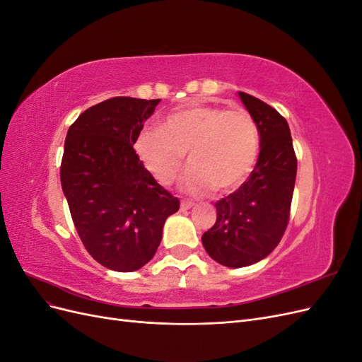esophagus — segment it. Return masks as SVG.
Masks as SVG:
<instances>
[{
    "mask_svg": "<svg viewBox=\"0 0 362 362\" xmlns=\"http://www.w3.org/2000/svg\"><path fill=\"white\" fill-rule=\"evenodd\" d=\"M192 206H193V202H190V201H182V202H181V208H182V210H190Z\"/></svg>",
    "mask_w": 362,
    "mask_h": 362,
    "instance_id": "1",
    "label": "esophagus"
}]
</instances>
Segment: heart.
I'll list each match as a JSON object with an SVG mask.
<instances>
[{
	"mask_svg": "<svg viewBox=\"0 0 362 362\" xmlns=\"http://www.w3.org/2000/svg\"><path fill=\"white\" fill-rule=\"evenodd\" d=\"M261 148L259 128L245 108L196 104L172 112L160 128H144L134 149L146 170L160 184L178 178L189 152L192 169L187 192L206 194L216 187L228 192L242 185L254 170Z\"/></svg>",
	"mask_w": 362,
	"mask_h": 362,
	"instance_id": "obj_1",
	"label": "heart"
}]
</instances>
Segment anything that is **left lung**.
<instances>
[{"instance_id":"8db88e82","label":"left lung","mask_w":362,"mask_h":362,"mask_svg":"<svg viewBox=\"0 0 362 362\" xmlns=\"http://www.w3.org/2000/svg\"><path fill=\"white\" fill-rule=\"evenodd\" d=\"M238 96L258 124L261 151L249 178L216 202V223L202 235L208 255L233 269L255 264L278 246L288 225L298 172L286 117L255 96Z\"/></svg>"}]
</instances>
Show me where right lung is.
<instances>
[{
	"mask_svg": "<svg viewBox=\"0 0 362 362\" xmlns=\"http://www.w3.org/2000/svg\"><path fill=\"white\" fill-rule=\"evenodd\" d=\"M160 100L116 96L92 105L69 127L62 189L81 242L95 261L134 272L156 255L175 198L139 160L134 141Z\"/></svg>",
	"mask_w": 362,
	"mask_h": 362,
	"instance_id": "1",
	"label": "right lung"
}]
</instances>
